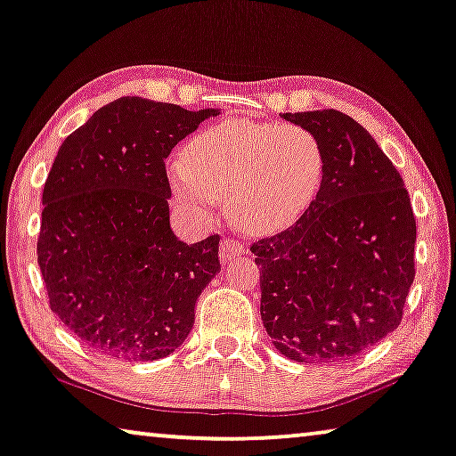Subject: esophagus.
I'll list each match as a JSON object with an SVG mask.
<instances>
[{
  "label": "esophagus",
  "instance_id": "esophagus-1",
  "mask_svg": "<svg viewBox=\"0 0 456 456\" xmlns=\"http://www.w3.org/2000/svg\"><path fill=\"white\" fill-rule=\"evenodd\" d=\"M244 252V244L240 240H234V238H224L220 242V261L226 265L232 261L234 256L242 255Z\"/></svg>",
  "mask_w": 456,
  "mask_h": 456
}]
</instances>
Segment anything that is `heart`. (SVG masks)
I'll use <instances>...</instances> for the list:
<instances>
[{"mask_svg":"<svg viewBox=\"0 0 456 456\" xmlns=\"http://www.w3.org/2000/svg\"><path fill=\"white\" fill-rule=\"evenodd\" d=\"M320 140L297 124L226 120L201 130L169 169L173 198L206 218L224 198L230 222L250 234L275 232L304 216L324 179Z\"/></svg>","mask_w":456,"mask_h":456,"instance_id":"obj_1","label":"heart"}]
</instances>
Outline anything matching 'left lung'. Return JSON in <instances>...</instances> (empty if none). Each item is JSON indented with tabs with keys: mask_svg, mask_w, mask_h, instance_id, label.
<instances>
[{
	"mask_svg": "<svg viewBox=\"0 0 456 456\" xmlns=\"http://www.w3.org/2000/svg\"><path fill=\"white\" fill-rule=\"evenodd\" d=\"M320 140L324 179L281 234L255 242L273 346L312 365L345 362L399 326L414 283L408 189L373 136L338 110L283 114Z\"/></svg>",
	"mask_w": 456,
	"mask_h": 456,
	"instance_id": "8db88e82",
	"label": "left lung"
}]
</instances>
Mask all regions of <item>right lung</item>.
<instances>
[{
    "label": "right lung",
    "instance_id": "1",
    "mask_svg": "<svg viewBox=\"0 0 456 456\" xmlns=\"http://www.w3.org/2000/svg\"><path fill=\"white\" fill-rule=\"evenodd\" d=\"M218 114L120 97L61 144L42 191L38 267L51 310L97 353L157 361L191 332L220 236L173 234L165 159Z\"/></svg>",
    "mask_w": 456,
    "mask_h": 456
}]
</instances>
